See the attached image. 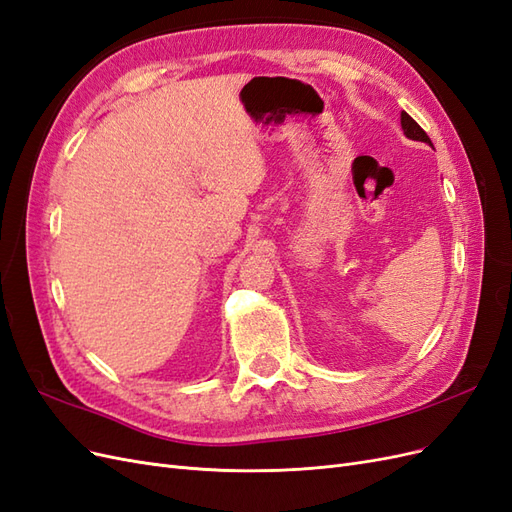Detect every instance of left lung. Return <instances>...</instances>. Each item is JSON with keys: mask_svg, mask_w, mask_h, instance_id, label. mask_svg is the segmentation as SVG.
<instances>
[{"mask_svg": "<svg viewBox=\"0 0 512 512\" xmlns=\"http://www.w3.org/2000/svg\"><path fill=\"white\" fill-rule=\"evenodd\" d=\"M401 128H404V134L408 138H412V141H421V143H429L431 145L427 132L421 126H418V123L406 111H401Z\"/></svg>", "mask_w": 512, "mask_h": 512, "instance_id": "obj_1", "label": "left lung"}]
</instances>
